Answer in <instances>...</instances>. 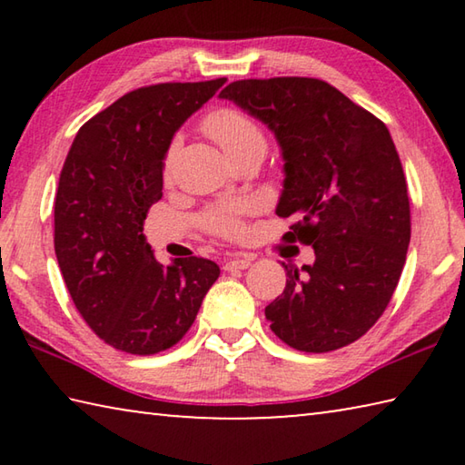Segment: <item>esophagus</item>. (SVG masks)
<instances>
[{"label": "esophagus", "instance_id": "obj_1", "mask_svg": "<svg viewBox=\"0 0 465 465\" xmlns=\"http://www.w3.org/2000/svg\"><path fill=\"white\" fill-rule=\"evenodd\" d=\"M252 264V258L246 254H235L223 262V271H243Z\"/></svg>", "mask_w": 465, "mask_h": 465}]
</instances>
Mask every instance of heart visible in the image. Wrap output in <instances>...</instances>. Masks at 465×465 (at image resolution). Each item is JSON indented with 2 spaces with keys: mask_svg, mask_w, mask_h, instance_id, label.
<instances>
[{
  "mask_svg": "<svg viewBox=\"0 0 465 465\" xmlns=\"http://www.w3.org/2000/svg\"><path fill=\"white\" fill-rule=\"evenodd\" d=\"M203 131L223 149L230 160L235 163L246 160L252 155H262L266 152V137L252 116L242 113L238 108H217L203 119ZM174 160H176V143L168 147L163 155L162 174L163 180H170L174 174ZM248 211L246 203H219L204 211L201 223L204 230L219 238H240L243 233L242 215Z\"/></svg>",
  "mask_w": 465,
  "mask_h": 465,
  "instance_id": "heart-1",
  "label": "heart"
}]
</instances>
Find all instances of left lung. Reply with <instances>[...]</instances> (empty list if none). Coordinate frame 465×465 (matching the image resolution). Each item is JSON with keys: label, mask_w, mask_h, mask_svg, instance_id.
Segmentation results:
<instances>
[{"label": "left lung", "mask_w": 465, "mask_h": 465, "mask_svg": "<svg viewBox=\"0 0 465 465\" xmlns=\"http://www.w3.org/2000/svg\"><path fill=\"white\" fill-rule=\"evenodd\" d=\"M269 124L282 149V238L316 261L285 264V291L264 316L282 342L330 352L359 341L388 308L411 243L402 162L385 124L328 82L271 77L219 94Z\"/></svg>", "instance_id": "left-lung-1"}]
</instances>
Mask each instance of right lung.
Returning a JSON list of instances; mask_svg holds the SVG:
<instances>
[{
	"mask_svg": "<svg viewBox=\"0 0 465 465\" xmlns=\"http://www.w3.org/2000/svg\"><path fill=\"white\" fill-rule=\"evenodd\" d=\"M225 77L124 94L77 131L54 196V254L77 312L116 351L155 355L193 326L219 277L207 258L155 261L143 222L172 137Z\"/></svg>",
	"mask_w": 465,
	"mask_h": 465,
	"instance_id": "right-lung-1",
	"label": "right lung"
}]
</instances>
